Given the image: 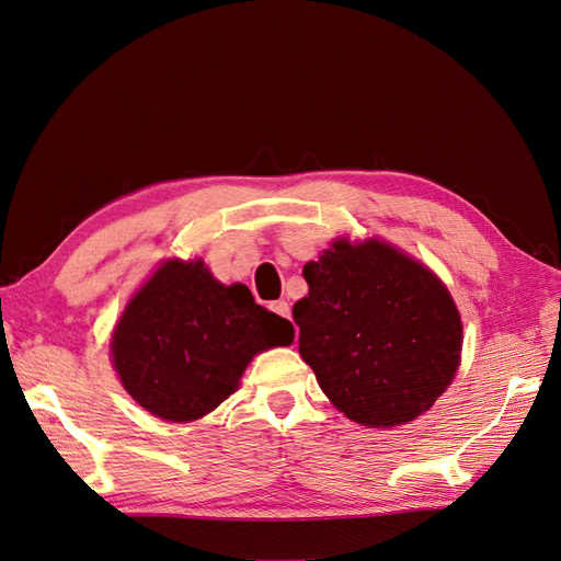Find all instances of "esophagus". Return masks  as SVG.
<instances>
[{"mask_svg":"<svg viewBox=\"0 0 561 561\" xmlns=\"http://www.w3.org/2000/svg\"><path fill=\"white\" fill-rule=\"evenodd\" d=\"M270 309H273V312L282 319H291V307H288L286 300H275L273 305H270Z\"/></svg>","mask_w":561,"mask_h":561,"instance_id":"34e87169","label":"esophagus"}]
</instances>
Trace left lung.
<instances>
[{"mask_svg":"<svg viewBox=\"0 0 561 561\" xmlns=\"http://www.w3.org/2000/svg\"><path fill=\"white\" fill-rule=\"evenodd\" d=\"M302 275L300 356L344 416L390 427L437 402L460 365L462 323L432 270L379 240H337Z\"/></svg>","mask_w":561,"mask_h":561,"instance_id":"obj_1","label":"left lung"}]
</instances>
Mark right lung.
<instances>
[{"label":"right lung","instance_id":"1","mask_svg":"<svg viewBox=\"0 0 561 561\" xmlns=\"http://www.w3.org/2000/svg\"><path fill=\"white\" fill-rule=\"evenodd\" d=\"M294 342V325L203 261H169L124 309L111 354L122 386L154 416L196 421L238 390L256 354Z\"/></svg>","mask_w":561,"mask_h":561}]
</instances>
